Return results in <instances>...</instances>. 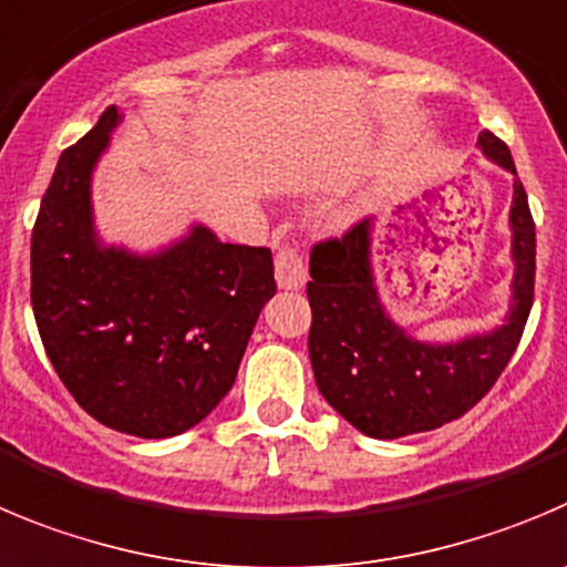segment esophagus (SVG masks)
Returning <instances> with one entry per match:
<instances>
[{"label": "esophagus", "mask_w": 567, "mask_h": 567, "mask_svg": "<svg viewBox=\"0 0 567 567\" xmlns=\"http://www.w3.org/2000/svg\"><path fill=\"white\" fill-rule=\"evenodd\" d=\"M274 268H277V285L282 290H299L305 285V279H308L301 254L290 246L279 248L277 257H274Z\"/></svg>", "instance_id": "obj_1"}]
</instances>
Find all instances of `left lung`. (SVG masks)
Instances as JSON below:
<instances>
[{
    "label": "left lung",
    "instance_id": "1",
    "mask_svg": "<svg viewBox=\"0 0 567 567\" xmlns=\"http://www.w3.org/2000/svg\"><path fill=\"white\" fill-rule=\"evenodd\" d=\"M478 147L515 176L509 209L515 274L504 324L456 341L411 336L380 299L372 266L378 220L372 218L310 254L308 349L316 385L349 425L372 439L411 436L458 420L495 385L526 327L537 254L526 189L498 136L484 131Z\"/></svg>",
    "mask_w": 567,
    "mask_h": 567
}]
</instances>
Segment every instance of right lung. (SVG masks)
Listing matches in <instances>:
<instances>
[{
  "instance_id": "add662e5",
  "label": "right lung",
  "mask_w": 567,
  "mask_h": 567,
  "mask_svg": "<svg viewBox=\"0 0 567 567\" xmlns=\"http://www.w3.org/2000/svg\"><path fill=\"white\" fill-rule=\"evenodd\" d=\"M123 123L103 111L61 153L33 229V313L58 378L120 433L189 431L229 394L254 324L277 293L268 248L231 246L204 224L156 251L105 243L92 178Z\"/></svg>"
}]
</instances>
